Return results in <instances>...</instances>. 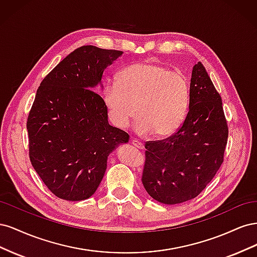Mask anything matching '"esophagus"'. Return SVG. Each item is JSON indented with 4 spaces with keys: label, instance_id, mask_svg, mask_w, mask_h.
I'll use <instances>...</instances> for the list:
<instances>
[{
    "label": "esophagus",
    "instance_id": "34e87169",
    "mask_svg": "<svg viewBox=\"0 0 257 257\" xmlns=\"http://www.w3.org/2000/svg\"><path fill=\"white\" fill-rule=\"evenodd\" d=\"M132 145L135 146L136 148H138V149H141V150L144 149V144L142 142L137 141V139H133V141H132Z\"/></svg>",
    "mask_w": 257,
    "mask_h": 257
}]
</instances>
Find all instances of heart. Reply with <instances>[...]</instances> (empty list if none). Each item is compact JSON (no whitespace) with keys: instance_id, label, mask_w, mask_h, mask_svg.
<instances>
[{"instance_id":"obj_1","label":"heart","mask_w":257,"mask_h":257,"mask_svg":"<svg viewBox=\"0 0 257 257\" xmlns=\"http://www.w3.org/2000/svg\"><path fill=\"white\" fill-rule=\"evenodd\" d=\"M102 96L114 126L126 127L136 113L138 134L153 133L163 138L175 133L183 122L190 105V85L181 73L138 62L120 71L115 83L106 84Z\"/></svg>"}]
</instances>
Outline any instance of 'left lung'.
<instances>
[{
    "label": "left lung",
    "instance_id": "left-lung-1",
    "mask_svg": "<svg viewBox=\"0 0 257 257\" xmlns=\"http://www.w3.org/2000/svg\"><path fill=\"white\" fill-rule=\"evenodd\" d=\"M227 138L222 98L198 62L193 67L189 111L181 126L172 136L145 145L142 181L148 194L166 205L195 198L221 167Z\"/></svg>",
    "mask_w": 257,
    "mask_h": 257
}]
</instances>
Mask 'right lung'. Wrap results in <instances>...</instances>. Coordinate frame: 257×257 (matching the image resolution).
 <instances>
[{
  "label": "right lung",
  "mask_w": 257,
  "mask_h": 257,
  "mask_svg": "<svg viewBox=\"0 0 257 257\" xmlns=\"http://www.w3.org/2000/svg\"><path fill=\"white\" fill-rule=\"evenodd\" d=\"M122 53L82 46L62 60L37 89L27 122L30 161L59 198L91 197L103 180L108 155L128 142L127 133L109 125L95 89L106 67Z\"/></svg>",
  "instance_id": "obj_1"
}]
</instances>
